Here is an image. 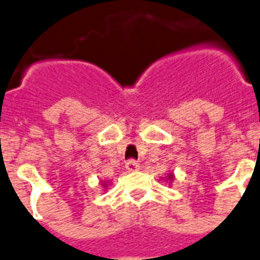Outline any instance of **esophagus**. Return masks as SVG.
<instances>
[{"label":"esophagus","mask_w":260,"mask_h":260,"mask_svg":"<svg viewBox=\"0 0 260 260\" xmlns=\"http://www.w3.org/2000/svg\"><path fill=\"white\" fill-rule=\"evenodd\" d=\"M125 168H126V171H129V172H134V171H138V169H139V164H138L136 161H134V159H129V161L125 164Z\"/></svg>","instance_id":"34e87169"}]
</instances>
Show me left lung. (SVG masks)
Returning <instances> with one entry per match:
<instances>
[{
  "label": "left lung",
  "instance_id": "1",
  "mask_svg": "<svg viewBox=\"0 0 260 260\" xmlns=\"http://www.w3.org/2000/svg\"><path fill=\"white\" fill-rule=\"evenodd\" d=\"M161 179H162V180H165V183L168 184V186H171V184H172V182L175 180L174 172H169V174H167L164 178H161Z\"/></svg>",
  "mask_w": 260,
  "mask_h": 260
}]
</instances>
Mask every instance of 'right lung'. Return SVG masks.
I'll return each mask as SVG.
<instances>
[{
  "label": "right lung",
  "instance_id": "right-lung-1",
  "mask_svg": "<svg viewBox=\"0 0 260 260\" xmlns=\"http://www.w3.org/2000/svg\"><path fill=\"white\" fill-rule=\"evenodd\" d=\"M99 183H101V186L103 187V191H106V190L109 189V186L111 184V182L110 180H101Z\"/></svg>",
  "mask_w": 260,
  "mask_h": 260
}]
</instances>
